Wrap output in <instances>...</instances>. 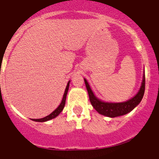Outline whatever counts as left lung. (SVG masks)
I'll use <instances>...</instances> for the list:
<instances>
[{
	"mask_svg": "<svg viewBox=\"0 0 159 159\" xmlns=\"http://www.w3.org/2000/svg\"><path fill=\"white\" fill-rule=\"evenodd\" d=\"M84 83H85L86 88H87L88 93H89V100L91 102V105L99 114L105 115V116L111 117V118H115V117L126 115L134 109L142 101L145 89V75H144L140 90L134 98L127 101V102H121V103H108V102H104L99 100L94 96L86 79H84Z\"/></svg>",
	"mask_w": 159,
	"mask_h": 159,
	"instance_id": "1",
	"label": "left lung"
}]
</instances>
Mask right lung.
Segmentation results:
<instances>
[{
  "mask_svg": "<svg viewBox=\"0 0 159 159\" xmlns=\"http://www.w3.org/2000/svg\"><path fill=\"white\" fill-rule=\"evenodd\" d=\"M69 83H70V81H68V84H67L66 89H65V94H64L63 98H62V101H61V103L60 104V105H59V106L57 107V108H56V109L54 110V111L52 112V113L50 114V115H48V116L44 117V118H39V119H32V120H33V121H39V122H43V121H49V120H51V119H52V118H55V117H57V115H58L59 114H60L61 112L62 111V110H63L64 107H65V105L66 96H67V94H68V89H69Z\"/></svg>",
  "mask_w": 159,
  "mask_h": 159,
  "instance_id": "1",
  "label": "right lung"
}]
</instances>
